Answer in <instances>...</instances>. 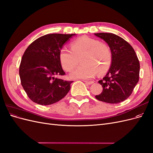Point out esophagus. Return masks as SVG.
<instances>
[{"label":"esophagus","instance_id":"1","mask_svg":"<svg viewBox=\"0 0 153 153\" xmlns=\"http://www.w3.org/2000/svg\"><path fill=\"white\" fill-rule=\"evenodd\" d=\"M84 82H85V84H87V85H91V84H92L94 83V82H92V81H86V80H84Z\"/></svg>","mask_w":153,"mask_h":153}]
</instances>
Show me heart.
Instances as JSON below:
<instances>
[{
    "instance_id": "heart-1",
    "label": "heart",
    "mask_w": 153,
    "mask_h": 153,
    "mask_svg": "<svg viewBox=\"0 0 153 153\" xmlns=\"http://www.w3.org/2000/svg\"><path fill=\"white\" fill-rule=\"evenodd\" d=\"M70 47L71 50L66 47L60 50L59 59L64 70L71 71L81 58V65L70 74L73 79H90L96 72L98 74L106 73L112 64L110 47L98 39L82 36L73 41Z\"/></svg>"
}]
</instances>
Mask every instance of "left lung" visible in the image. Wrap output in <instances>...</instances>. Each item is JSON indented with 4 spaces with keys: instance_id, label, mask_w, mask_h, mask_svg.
I'll return each instance as SVG.
<instances>
[{
    "instance_id": "1",
    "label": "left lung",
    "mask_w": 153,
    "mask_h": 153,
    "mask_svg": "<svg viewBox=\"0 0 153 153\" xmlns=\"http://www.w3.org/2000/svg\"><path fill=\"white\" fill-rule=\"evenodd\" d=\"M108 45L112 62L102 80L103 91L95 97L108 103H119L128 98L139 80L140 63L135 50L126 41L112 33L94 34Z\"/></svg>"
}]
</instances>
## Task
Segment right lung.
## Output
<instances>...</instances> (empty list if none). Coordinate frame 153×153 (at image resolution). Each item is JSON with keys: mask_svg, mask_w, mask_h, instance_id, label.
Listing matches in <instances>:
<instances>
[{"mask_svg": "<svg viewBox=\"0 0 153 153\" xmlns=\"http://www.w3.org/2000/svg\"><path fill=\"white\" fill-rule=\"evenodd\" d=\"M74 35L46 34L33 41L25 51L19 75L23 88L33 102L52 105L62 100L70 90L73 81L55 76L65 75L59 53L62 45Z\"/></svg>", "mask_w": 153, "mask_h": 153, "instance_id": "1", "label": "right lung"}]
</instances>
